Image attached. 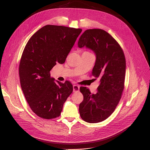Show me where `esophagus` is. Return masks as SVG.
<instances>
[{
  "mask_svg": "<svg viewBox=\"0 0 150 150\" xmlns=\"http://www.w3.org/2000/svg\"><path fill=\"white\" fill-rule=\"evenodd\" d=\"M79 90V86L78 85H73V91L74 92H78Z\"/></svg>",
  "mask_w": 150,
  "mask_h": 150,
  "instance_id": "obj_1",
  "label": "esophagus"
}]
</instances>
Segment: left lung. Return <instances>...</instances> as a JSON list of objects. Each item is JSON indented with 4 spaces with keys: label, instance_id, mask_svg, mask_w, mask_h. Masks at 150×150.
<instances>
[{
    "label": "left lung",
    "instance_id": "obj_1",
    "mask_svg": "<svg viewBox=\"0 0 150 150\" xmlns=\"http://www.w3.org/2000/svg\"><path fill=\"white\" fill-rule=\"evenodd\" d=\"M78 46L95 52L96 61L92 75L100 81L96 94L87 87H80L83 100L79 106V114L88 123L100 122L113 113L122 97L126 71L125 54L117 41L101 29L85 31Z\"/></svg>",
    "mask_w": 150,
    "mask_h": 150
}]
</instances>
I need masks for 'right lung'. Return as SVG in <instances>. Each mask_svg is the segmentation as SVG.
Returning a JSON list of instances; mask_svg holds the SVG:
<instances>
[{
	"label": "right lung",
	"instance_id": "right-lung-1",
	"mask_svg": "<svg viewBox=\"0 0 150 150\" xmlns=\"http://www.w3.org/2000/svg\"><path fill=\"white\" fill-rule=\"evenodd\" d=\"M81 31L80 28L47 25L27 42L19 63L20 83L31 109L40 117H59L73 91L71 82H54L50 71L57 62L65 63Z\"/></svg>",
	"mask_w": 150,
	"mask_h": 150
}]
</instances>
